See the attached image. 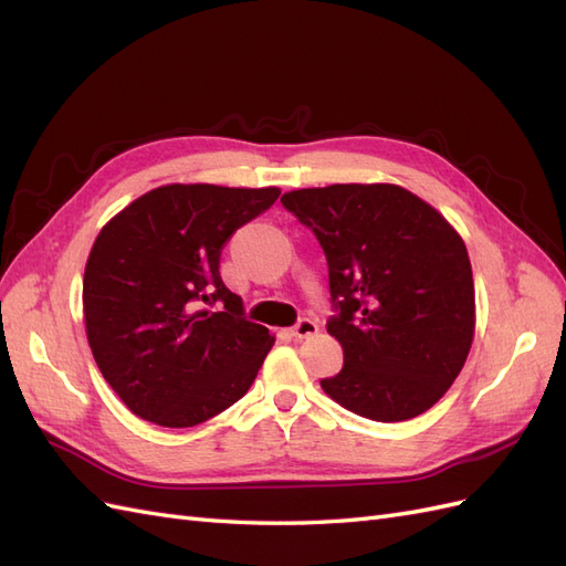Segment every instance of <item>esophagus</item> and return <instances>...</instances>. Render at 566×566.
Here are the masks:
<instances>
[{
	"mask_svg": "<svg viewBox=\"0 0 566 566\" xmlns=\"http://www.w3.org/2000/svg\"><path fill=\"white\" fill-rule=\"evenodd\" d=\"M293 333L297 339H306V337H314L316 333H318V323L314 321V318H310V316H304V318H300L295 325H293Z\"/></svg>",
	"mask_w": 566,
	"mask_h": 566,
	"instance_id": "1",
	"label": "esophagus"
}]
</instances>
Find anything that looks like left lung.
<instances>
[{
	"label": "left lung",
	"mask_w": 566,
	"mask_h": 566,
	"mask_svg": "<svg viewBox=\"0 0 566 566\" xmlns=\"http://www.w3.org/2000/svg\"><path fill=\"white\" fill-rule=\"evenodd\" d=\"M328 262L335 314L325 323L345 366L321 387L378 422L432 408L474 337V283L462 238L401 186L333 184L281 198Z\"/></svg>",
	"instance_id": "left-lung-1"
}]
</instances>
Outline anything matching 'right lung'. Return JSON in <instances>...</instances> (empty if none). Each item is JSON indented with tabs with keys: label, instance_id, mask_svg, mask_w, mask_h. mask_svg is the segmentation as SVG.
I'll use <instances>...</instances> for the list:
<instances>
[{
	"label": "right lung",
	"instance_id": "obj_1",
	"mask_svg": "<svg viewBox=\"0 0 566 566\" xmlns=\"http://www.w3.org/2000/svg\"><path fill=\"white\" fill-rule=\"evenodd\" d=\"M279 188L169 184L101 229L82 302L96 366L148 422L193 427L245 397L273 345L219 276L221 248Z\"/></svg>",
	"mask_w": 566,
	"mask_h": 566
}]
</instances>
